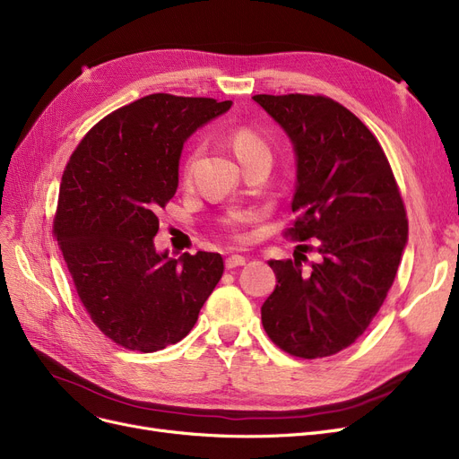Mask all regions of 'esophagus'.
I'll return each mask as SVG.
<instances>
[{
    "label": "esophagus",
    "mask_w": 459,
    "mask_h": 459,
    "mask_svg": "<svg viewBox=\"0 0 459 459\" xmlns=\"http://www.w3.org/2000/svg\"><path fill=\"white\" fill-rule=\"evenodd\" d=\"M246 261H247V258L242 256V255H230V256H227L225 266H227L229 270H232V268H238V266H244Z\"/></svg>",
    "instance_id": "obj_1"
}]
</instances>
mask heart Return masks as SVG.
Wrapping results in <instances>:
<instances>
[{
  "label": "heart",
  "instance_id": "obj_1",
  "mask_svg": "<svg viewBox=\"0 0 459 459\" xmlns=\"http://www.w3.org/2000/svg\"><path fill=\"white\" fill-rule=\"evenodd\" d=\"M230 143H232V148H234L238 157H242L246 153H253V152H268V146H266L263 138L258 136L256 133H253L251 129H246V127L236 129L232 133ZM189 170H191V161L186 167V174H189Z\"/></svg>",
  "mask_w": 459,
  "mask_h": 459
}]
</instances>
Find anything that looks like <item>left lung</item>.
Instances as JSON below:
<instances>
[{"mask_svg":"<svg viewBox=\"0 0 459 459\" xmlns=\"http://www.w3.org/2000/svg\"><path fill=\"white\" fill-rule=\"evenodd\" d=\"M294 150L289 234L315 238L316 261H268L275 289L261 307L270 340L292 356L323 358L360 337L390 290L409 240L400 189L371 131L323 95H255ZM307 247V246H298Z\"/></svg>","mask_w":459,"mask_h":459,"instance_id":"8db88e82","label":"left lung"}]
</instances>
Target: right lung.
Segmentation results:
<instances>
[{
	"label": "right lung",
	"mask_w": 459,
	"mask_h": 459,
	"mask_svg": "<svg viewBox=\"0 0 459 459\" xmlns=\"http://www.w3.org/2000/svg\"><path fill=\"white\" fill-rule=\"evenodd\" d=\"M232 101L146 95L103 117L59 184L54 234L95 326L129 351L178 343L223 275V256L157 251V210L176 195L187 138Z\"/></svg>",
	"instance_id": "right-lung-1"
}]
</instances>
